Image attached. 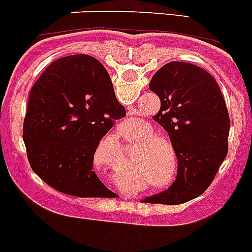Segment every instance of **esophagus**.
Returning <instances> with one entry per match:
<instances>
[{
    "instance_id": "obj_1",
    "label": "esophagus",
    "mask_w": 252,
    "mask_h": 252,
    "mask_svg": "<svg viewBox=\"0 0 252 252\" xmlns=\"http://www.w3.org/2000/svg\"><path fill=\"white\" fill-rule=\"evenodd\" d=\"M124 198H126V197H124Z\"/></svg>"
}]
</instances>
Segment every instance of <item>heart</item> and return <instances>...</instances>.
I'll return each mask as SVG.
<instances>
[{
    "mask_svg": "<svg viewBox=\"0 0 252 252\" xmlns=\"http://www.w3.org/2000/svg\"><path fill=\"white\" fill-rule=\"evenodd\" d=\"M146 137L131 152L129 178L137 186L133 191L144 188L152 182L156 189L165 191L174 185L178 172V160L173 143L163 134H154L151 126L146 128ZM113 144H121L118 134L106 137Z\"/></svg>",
    "mask_w": 252,
    "mask_h": 252,
    "instance_id": "heart-1",
    "label": "heart"
}]
</instances>
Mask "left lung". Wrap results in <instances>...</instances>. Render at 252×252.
Masks as SVG:
<instances>
[{
	"mask_svg": "<svg viewBox=\"0 0 252 252\" xmlns=\"http://www.w3.org/2000/svg\"><path fill=\"white\" fill-rule=\"evenodd\" d=\"M149 89L159 96L160 109L153 119L168 131L178 172L169 189L144 202L180 205L202 194L214 181L227 156L230 117L219 84L193 64H165Z\"/></svg>",
	"mask_w": 252,
	"mask_h": 252,
	"instance_id": "8db88e82",
	"label": "left lung"
}]
</instances>
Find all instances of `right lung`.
Segmentation results:
<instances>
[{"mask_svg": "<svg viewBox=\"0 0 252 252\" xmlns=\"http://www.w3.org/2000/svg\"><path fill=\"white\" fill-rule=\"evenodd\" d=\"M124 115L100 61L85 54L58 59L29 95L22 137L31 168L63 193L115 197L93 164L101 138Z\"/></svg>", "mask_w": 252, "mask_h": 252, "instance_id": "add662e5", "label": "right lung"}]
</instances>
